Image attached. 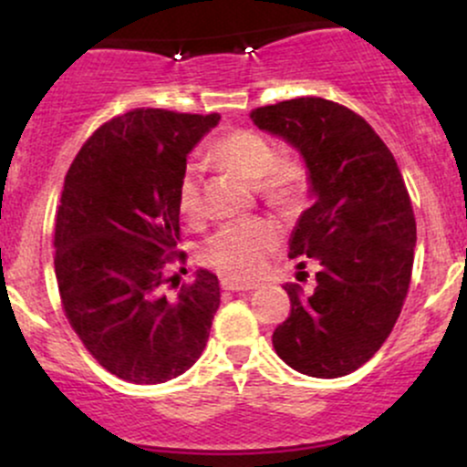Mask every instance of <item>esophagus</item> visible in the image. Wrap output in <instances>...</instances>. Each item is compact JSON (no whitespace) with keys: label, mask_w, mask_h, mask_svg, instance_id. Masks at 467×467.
I'll return each instance as SVG.
<instances>
[{"label":"esophagus","mask_w":467,"mask_h":467,"mask_svg":"<svg viewBox=\"0 0 467 467\" xmlns=\"http://www.w3.org/2000/svg\"><path fill=\"white\" fill-rule=\"evenodd\" d=\"M222 287L230 289V292H250V289H256V285H250V283H248V285H244V283L230 281V278H223Z\"/></svg>","instance_id":"1"}]
</instances>
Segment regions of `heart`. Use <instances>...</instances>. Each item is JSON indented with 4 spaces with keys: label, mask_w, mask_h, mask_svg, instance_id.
<instances>
[{
    "label": "heart",
    "mask_w": 467,
    "mask_h": 467,
    "mask_svg": "<svg viewBox=\"0 0 467 467\" xmlns=\"http://www.w3.org/2000/svg\"><path fill=\"white\" fill-rule=\"evenodd\" d=\"M213 155L256 184L261 195L275 206H292L307 184V171L296 160H278L275 142L264 133L234 130L219 138ZM200 166L186 164L178 182V208L186 219L200 215ZM278 248V228L267 219H245L226 223L202 245L203 264L230 281H252L265 270L267 259Z\"/></svg>",
    "instance_id": "b5f03b06"
}]
</instances>
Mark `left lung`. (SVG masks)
<instances>
[{"label": "left lung", "mask_w": 467, "mask_h": 467, "mask_svg": "<svg viewBox=\"0 0 467 467\" xmlns=\"http://www.w3.org/2000/svg\"><path fill=\"white\" fill-rule=\"evenodd\" d=\"M303 155L314 203L289 239V259L318 261L316 287L292 301L272 345L294 371L340 378L384 345L410 285L417 226L393 153L362 116L305 96L250 114Z\"/></svg>", "instance_id": "8db88e82"}]
</instances>
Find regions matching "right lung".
<instances>
[{
  "mask_svg": "<svg viewBox=\"0 0 467 467\" xmlns=\"http://www.w3.org/2000/svg\"><path fill=\"white\" fill-rule=\"evenodd\" d=\"M219 114L133 109L92 133L63 184L55 272L63 309L100 367L133 384L189 371L206 347L219 281L197 270L173 298L166 267L178 254V182L186 155Z\"/></svg>",
  "mask_w": 467,
  "mask_h": 467,
  "instance_id": "right-lung-1",
  "label": "right lung"
}]
</instances>
